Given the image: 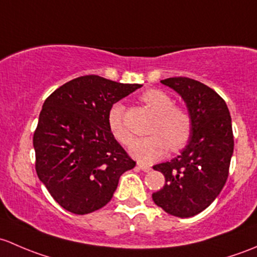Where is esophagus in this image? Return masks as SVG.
<instances>
[{
  "label": "esophagus",
  "instance_id": "34e87169",
  "mask_svg": "<svg viewBox=\"0 0 257 257\" xmlns=\"http://www.w3.org/2000/svg\"><path fill=\"white\" fill-rule=\"evenodd\" d=\"M137 167H139L140 169H142V171H144V172H148V171H151V167H150V166L144 165V163H139V165H137Z\"/></svg>",
  "mask_w": 257,
  "mask_h": 257
}]
</instances>
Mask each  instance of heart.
Masks as SVG:
<instances>
[{
  "instance_id": "1",
  "label": "heart",
  "mask_w": 257,
  "mask_h": 257,
  "mask_svg": "<svg viewBox=\"0 0 257 257\" xmlns=\"http://www.w3.org/2000/svg\"><path fill=\"white\" fill-rule=\"evenodd\" d=\"M141 100L156 115L151 126V136L136 140L130 147L132 157L141 162H152L162 157L167 150L172 152L182 150L189 141L193 122L189 112L174 106V101L167 92L150 89L141 95ZM107 127L116 141L128 146L132 134L125 123V107L121 102L111 105L107 111Z\"/></svg>"
}]
</instances>
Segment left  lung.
I'll list each match as a JSON object with an SVG mask.
<instances>
[{
    "label": "left lung",
    "mask_w": 257,
    "mask_h": 257,
    "mask_svg": "<svg viewBox=\"0 0 257 257\" xmlns=\"http://www.w3.org/2000/svg\"><path fill=\"white\" fill-rule=\"evenodd\" d=\"M161 83L181 95L193 128L181 155L153 166L166 184L152 199L171 215L190 218L207 209L225 186L234 151L231 117L223 97L200 81L178 76Z\"/></svg>",
    "instance_id": "obj_1"
}]
</instances>
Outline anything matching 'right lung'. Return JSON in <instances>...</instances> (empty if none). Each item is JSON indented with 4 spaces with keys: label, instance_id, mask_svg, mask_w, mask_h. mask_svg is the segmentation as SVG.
I'll list each match as a JSON object with an SVG mask.
<instances>
[{
    "label": "right lung",
    "instance_id": "1",
    "mask_svg": "<svg viewBox=\"0 0 257 257\" xmlns=\"http://www.w3.org/2000/svg\"><path fill=\"white\" fill-rule=\"evenodd\" d=\"M79 76L47 97L33 135L36 171L55 202L84 215L106 205L121 174L136 166L107 127V111L141 88Z\"/></svg>",
    "mask_w": 257,
    "mask_h": 257
}]
</instances>
